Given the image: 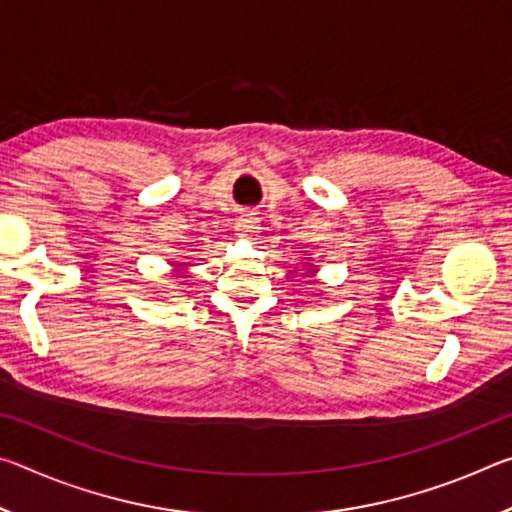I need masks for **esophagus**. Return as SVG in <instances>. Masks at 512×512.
<instances>
[{"label":"esophagus","mask_w":512,"mask_h":512,"mask_svg":"<svg viewBox=\"0 0 512 512\" xmlns=\"http://www.w3.org/2000/svg\"><path fill=\"white\" fill-rule=\"evenodd\" d=\"M259 230H262V228H259V219H257V216L241 214L239 219H237V223H235V232H237V237H241V239L255 237Z\"/></svg>","instance_id":"esophagus-1"}]
</instances>
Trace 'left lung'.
<instances>
[{"label":"left lung","instance_id":"8db88e82","mask_svg":"<svg viewBox=\"0 0 512 512\" xmlns=\"http://www.w3.org/2000/svg\"><path fill=\"white\" fill-rule=\"evenodd\" d=\"M307 259V262H311V259L309 257H305ZM307 266V275H316V271H318V268L314 266V264H305Z\"/></svg>","mask_w":512,"mask_h":512}]
</instances>
